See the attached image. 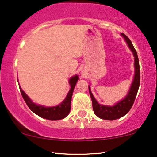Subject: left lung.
Wrapping results in <instances>:
<instances>
[{
  "label": "left lung",
  "instance_id": "8db88e82",
  "mask_svg": "<svg viewBox=\"0 0 157 157\" xmlns=\"http://www.w3.org/2000/svg\"><path fill=\"white\" fill-rule=\"evenodd\" d=\"M122 37L127 42L128 46H129L130 49L132 51L134 56V67H135V74L134 78L131 84L130 91L128 94L123 100L120 102L116 103V105L113 106H106L100 105L95 98L94 97L92 93H91L90 86H89V94L91 96V100H92V106L94 112L97 115L98 117L102 119V120H113L119 119L125 115L130 111V109L132 107L134 104L135 99H136L137 91L140 87V64H139V59L137 53L135 50L134 46H133L131 40L126 36L125 34H121Z\"/></svg>",
  "mask_w": 157,
  "mask_h": 157
}]
</instances>
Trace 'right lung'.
<instances>
[{
	"mask_svg": "<svg viewBox=\"0 0 157 157\" xmlns=\"http://www.w3.org/2000/svg\"><path fill=\"white\" fill-rule=\"evenodd\" d=\"M78 80L79 77L77 75H75V77H72L70 79L69 84L71 86V89H70L69 92L68 93L67 96H66L64 101L59 105L55 106V107H44V106L42 105H36V104L32 102V100L29 99V97L23 92L22 89H20V91H21V95H22L23 100L26 102L27 105L36 114H37L40 117L46 119V120H62V119L66 117L70 112V110H71V97H72L75 86Z\"/></svg>",
	"mask_w": 157,
	"mask_h": 157,
	"instance_id": "right-lung-1",
	"label": "right lung"
}]
</instances>
